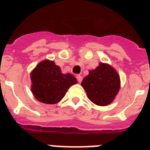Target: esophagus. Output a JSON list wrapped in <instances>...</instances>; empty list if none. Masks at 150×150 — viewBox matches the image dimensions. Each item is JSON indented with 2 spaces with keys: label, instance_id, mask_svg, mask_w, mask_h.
I'll use <instances>...</instances> for the list:
<instances>
[{
  "label": "esophagus",
  "instance_id": "esophagus-1",
  "mask_svg": "<svg viewBox=\"0 0 150 150\" xmlns=\"http://www.w3.org/2000/svg\"><path fill=\"white\" fill-rule=\"evenodd\" d=\"M76 78H77L78 82H82V76H81V75H78L77 76H76Z\"/></svg>",
  "mask_w": 150,
  "mask_h": 150
}]
</instances>
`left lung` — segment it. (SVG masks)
I'll list each match as a JSON object with an SVG mask.
<instances>
[{
    "label": "left lung",
    "mask_w": 150,
    "mask_h": 150,
    "mask_svg": "<svg viewBox=\"0 0 150 150\" xmlns=\"http://www.w3.org/2000/svg\"><path fill=\"white\" fill-rule=\"evenodd\" d=\"M82 86L88 98L98 106H106L113 101L120 89V78L114 68L100 63L82 80Z\"/></svg>",
    "instance_id": "obj_1"
}]
</instances>
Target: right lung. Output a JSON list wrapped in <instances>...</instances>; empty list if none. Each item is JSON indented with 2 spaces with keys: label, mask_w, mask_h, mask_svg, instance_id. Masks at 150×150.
Here are the masks:
<instances>
[{
  "label": "right lung",
  "mask_w": 150,
  "mask_h": 150,
  "mask_svg": "<svg viewBox=\"0 0 150 150\" xmlns=\"http://www.w3.org/2000/svg\"><path fill=\"white\" fill-rule=\"evenodd\" d=\"M32 92L39 101L48 104L58 103L77 80L71 74H62L54 61H43L31 74Z\"/></svg>",
  "instance_id": "add662e5"
}]
</instances>
